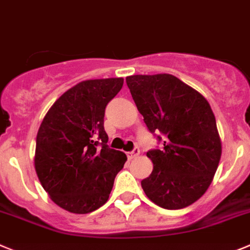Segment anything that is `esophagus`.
I'll list each match as a JSON object with an SVG mask.
<instances>
[{
  "instance_id": "esophagus-1",
  "label": "esophagus",
  "mask_w": 250,
  "mask_h": 250,
  "mask_svg": "<svg viewBox=\"0 0 250 250\" xmlns=\"http://www.w3.org/2000/svg\"><path fill=\"white\" fill-rule=\"evenodd\" d=\"M137 156H139V149H138V148H134V149L132 150V152H128L127 153L128 159H133V158H136Z\"/></svg>"
}]
</instances>
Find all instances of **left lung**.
<instances>
[{
    "instance_id": "8db88e82",
    "label": "left lung",
    "mask_w": 250,
    "mask_h": 250,
    "mask_svg": "<svg viewBox=\"0 0 250 250\" xmlns=\"http://www.w3.org/2000/svg\"><path fill=\"white\" fill-rule=\"evenodd\" d=\"M125 82L149 132L164 136L162 149L147 152L153 170L142 188L164 209L190 206L207 192L222 156L208 101L168 73L129 76Z\"/></svg>"
}]
</instances>
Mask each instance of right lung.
<instances>
[{
	"mask_svg": "<svg viewBox=\"0 0 250 250\" xmlns=\"http://www.w3.org/2000/svg\"><path fill=\"white\" fill-rule=\"evenodd\" d=\"M123 78L77 83L48 109L36 138L35 168L49 198L76 214L108 201L114 178L127 161L107 146L104 109L121 91Z\"/></svg>",
	"mask_w": 250,
	"mask_h": 250,
	"instance_id": "add662e5",
	"label": "right lung"
}]
</instances>
